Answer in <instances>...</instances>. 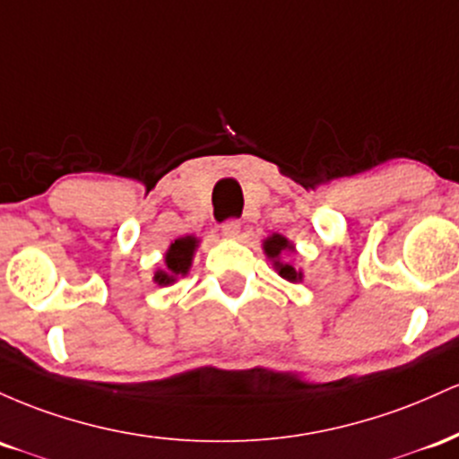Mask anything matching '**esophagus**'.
<instances>
[{
	"mask_svg": "<svg viewBox=\"0 0 459 459\" xmlns=\"http://www.w3.org/2000/svg\"><path fill=\"white\" fill-rule=\"evenodd\" d=\"M221 231H223V236H228V238H236V236L240 234V221L228 219L223 225H221Z\"/></svg>",
	"mask_w": 459,
	"mask_h": 459,
	"instance_id": "obj_1",
	"label": "esophagus"
}]
</instances>
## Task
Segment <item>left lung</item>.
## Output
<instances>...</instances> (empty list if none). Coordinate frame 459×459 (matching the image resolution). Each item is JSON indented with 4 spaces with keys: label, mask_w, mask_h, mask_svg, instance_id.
Masks as SVG:
<instances>
[{
    "label": "left lung",
    "mask_w": 459,
    "mask_h": 459,
    "mask_svg": "<svg viewBox=\"0 0 459 459\" xmlns=\"http://www.w3.org/2000/svg\"><path fill=\"white\" fill-rule=\"evenodd\" d=\"M292 249H295V247H292L290 240L284 238V236H281V234H273V236H269V238L264 240V254L273 262L275 271L280 273V275L284 277V280L292 281V284H295V281H301L303 273L297 271L292 264H288V262H281L280 260L284 251H292Z\"/></svg>",
    "instance_id": "1"
}]
</instances>
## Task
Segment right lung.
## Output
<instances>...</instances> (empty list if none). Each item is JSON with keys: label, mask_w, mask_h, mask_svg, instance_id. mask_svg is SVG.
Returning a JSON list of instances; mask_svg holds the SVG:
<instances>
[{"label": "right lung", "mask_w": 459, "mask_h": 459, "mask_svg": "<svg viewBox=\"0 0 459 459\" xmlns=\"http://www.w3.org/2000/svg\"><path fill=\"white\" fill-rule=\"evenodd\" d=\"M199 240L195 236H184V238H178L171 247L167 249V255H164V266L167 269L156 271L153 280L158 281L160 286H169L173 284L178 277H184L193 264V255L195 249H197Z\"/></svg>", "instance_id": "1"}]
</instances>
